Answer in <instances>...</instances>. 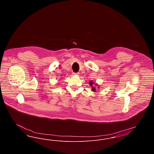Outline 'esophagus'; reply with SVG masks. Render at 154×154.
<instances>
[{"label": "esophagus", "instance_id": "34e87169", "mask_svg": "<svg viewBox=\"0 0 154 154\" xmlns=\"http://www.w3.org/2000/svg\"><path fill=\"white\" fill-rule=\"evenodd\" d=\"M73 75H79L80 74L79 73H73Z\"/></svg>", "mask_w": 154, "mask_h": 154}]
</instances>
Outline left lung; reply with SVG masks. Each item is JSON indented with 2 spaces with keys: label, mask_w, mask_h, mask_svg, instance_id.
I'll use <instances>...</instances> for the list:
<instances>
[{
  "label": "left lung",
  "mask_w": 154,
  "mask_h": 154,
  "mask_svg": "<svg viewBox=\"0 0 154 154\" xmlns=\"http://www.w3.org/2000/svg\"><path fill=\"white\" fill-rule=\"evenodd\" d=\"M89 85H90V86H91V87H92V91H94V92H95L96 91V88L94 86V85L95 84V87H97V88H99V85H97V84H96V83H94L93 81H91L89 82Z\"/></svg>",
  "instance_id": "1"
}]
</instances>
